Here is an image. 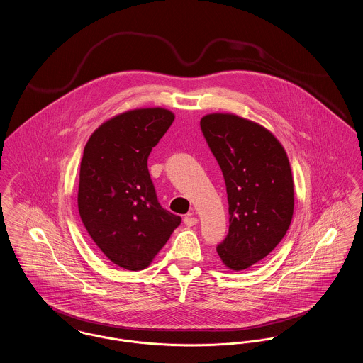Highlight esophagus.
I'll return each instance as SVG.
<instances>
[{
    "label": "esophagus",
    "mask_w": 363,
    "mask_h": 363,
    "mask_svg": "<svg viewBox=\"0 0 363 363\" xmlns=\"http://www.w3.org/2000/svg\"><path fill=\"white\" fill-rule=\"evenodd\" d=\"M198 223H199V220L194 216V213H189V214H186V216L184 217V224L188 225V227H194V225H196Z\"/></svg>",
    "instance_id": "1"
}]
</instances>
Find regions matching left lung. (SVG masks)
Here are the masks:
<instances>
[{
	"mask_svg": "<svg viewBox=\"0 0 363 363\" xmlns=\"http://www.w3.org/2000/svg\"><path fill=\"white\" fill-rule=\"evenodd\" d=\"M201 128L227 186L230 230L217 253L225 267L245 270L264 259L289 228L294 179L288 156L269 129L235 114H207Z\"/></svg>",
	"mask_w": 363,
	"mask_h": 363,
	"instance_id": "left-lung-1",
	"label": "left lung"
}]
</instances>
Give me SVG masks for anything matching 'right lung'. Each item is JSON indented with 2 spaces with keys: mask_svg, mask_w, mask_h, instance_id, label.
<instances>
[{
  "mask_svg": "<svg viewBox=\"0 0 363 363\" xmlns=\"http://www.w3.org/2000/svg\"><path fill=\"white\" fill-rule=\"evenodd\" d=\"M174 118L162 107L125 111L103 122L83 150L82 223L100 250L126 270L146 269L181 224L160 206L147 169L152 149Z\"/></svg>",
  "mask_w": 363,
  "mask_h": 363,
  "instance_id": "obj_1",
  "label": "right lung"
}]
</instances>
